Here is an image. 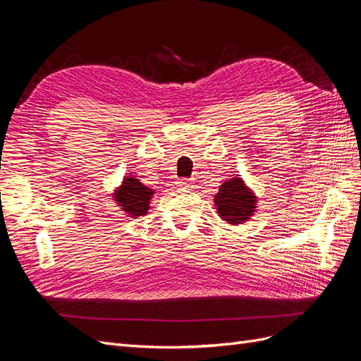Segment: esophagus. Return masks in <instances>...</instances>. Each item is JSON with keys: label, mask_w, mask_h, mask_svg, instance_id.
Instances as JSON below:
<instances>
[{"label": "esophagus", "mask_w": 361, "mask_h": 361, "mask_svg": "<svg viewBox=\"0 0 361 361\" xmlns=\"http://www.w3.org/2000/svg\"><path fill=\"white\" fill-rule=\"evenodd\" d=\"M179 187H182V188H191V179H187V178H182V179H178V182H176Z\"/></svg>", "instance_id": "34e87169"}]
</instances>
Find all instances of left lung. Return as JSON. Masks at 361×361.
Wrapping results in <instances>:
<instances>
[{
	"instance_id": "obj_1",
	"label": "left lung",
	"mask_w": 361,
	"mask_h": 361,
	"mask_svg": "<svg viewBox=\"0 0 361 361\" xmlns=\"http://www.w3.org/2000/svg\"><path fill=\"white\" fill-rule=\"evenodd\" d=\"M218 215L228 224H243L250 220L256 209V195L241 178H232L224 182L214 197Z\"/></svg>"
}]
</instances>
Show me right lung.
I'll list each match as a JSON object with an SVG mask.
<instances>
[{"label": "right lung", "instance_id": "right-lung-1", "mask_svg": "<svg viewBox=\"0 0 361 361\" xmlns=\"http://www.w3.org/2000/svg\"><path fill=\"white\" fill-rule=\"evenodd\" d=\"M152 195L154 190L145 187L134 176H126L114 192V200L130 216H141L147 214Z\"/></svg>", "mask_w": 361, "mask_h": 361}]
</instances>
